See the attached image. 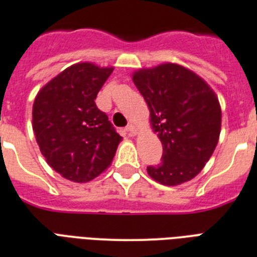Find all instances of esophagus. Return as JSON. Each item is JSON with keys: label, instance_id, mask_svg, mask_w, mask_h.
<instances>
[{"label": "esophagus", "instance_id": "obj_1", "mask_svg": "<svg viewBox=\"0 0 257 257\" xmlns=\"http://www.w3.org/2000/svg\"><path fill=\"white\" fill-rule=\"evenodd\" d=\"M126 132H128L131 136H136V134H137V128H136V125H133V124H129V125L126 126Z\"/></svg>", "mask_w": 257, "mask_h": 257}]
</instances>
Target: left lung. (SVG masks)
<instances>
[{
	"label": "left lung",
	"mask_w": 257,
	"mask_h": 257,
	"mask_svg": "<svg viewBox=\"0 0 257 257\" xmlns=\"http://www.w3.org/2000/svg\"><path fill=\"white\" fill-rule=\"evenodd\" d=\"M133 82L147 102L152 129L163 143L161 163L147 166V173L164 186L188 182L202 170L218 145V97L197 74L172 62L140 69Z\"/></svg>",
	"instance_id": "1"
}]
</instances>
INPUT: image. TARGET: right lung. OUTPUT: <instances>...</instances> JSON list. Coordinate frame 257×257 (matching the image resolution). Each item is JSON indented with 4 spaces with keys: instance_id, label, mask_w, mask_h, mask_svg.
Masks as SVG:
<instances>
[{
    "instance_id": "right-lung-1",
    "label": "right lung",
    "mask_w": 257,
    "mask_h": 257,
    "mask_svg": "<svg viewBox=\"0 0 257 257\" xmlns=\"http://www.w3.org/2000/svg\"><path fill=\"white\" fill-rule=\"evenodd\" d=\"M112 70L92 62L71 65L34 100L33 131L39 150L55 172L77 183L105 172L121 141L94 102Z\"/></svg>"
}]
</instances>
